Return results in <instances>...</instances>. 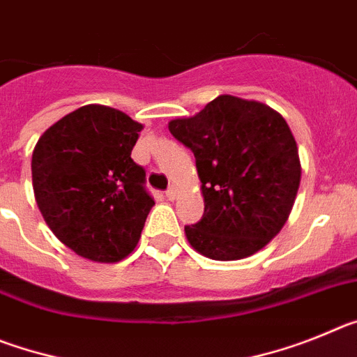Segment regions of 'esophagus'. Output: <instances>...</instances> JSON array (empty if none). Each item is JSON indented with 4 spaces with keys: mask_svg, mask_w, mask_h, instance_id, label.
<instances>
[{
    "mask_svg": "<svg viewBox=\"0 0 357 357\" xmlns=\"http://www.w3.org/2000/svg\"><path fill=\"white\" fill-rule=\"evenodd\" d=\"M166 198H168V200H175V198H176V189L175 188H169L168 191H166Z\"/></svg>",
    "mask_w": 357,
    "mask_h": 357,
    "instance_id": "obj_1",
    "label": "esophagus"
}]
</instances>
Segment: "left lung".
<instances>
[{
    "label": "left lung",
    "instance_id": "left-lung-1",
    "mask_svg": "<svg viewBox=\"0 0 357 357\" xmlns=\"http://www.w3.org/2000/svg\"><path fill=\"white\" fill-rule=\"evenodd\" d=\"M195 153L204 216L185 225L191 247L216 261L248 257L279 234L301 184L295 137L279 112L222 94L193 118L169 121Z\"/></svg>",
    "mask_w": 357,
    "mask_h": 357
}]
</instances>
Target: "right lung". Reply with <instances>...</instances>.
I'll use <instances>...</instances> for the list:
<instances>
[{
    "label": "right lung",
    "instance_id": "add662e5",
    "mask_svg": "<svg viewBox=\"0 0 357 357\" xmlns=\"http://www.w3.org/2000/svg\"><path fill=\"white\" fill-rule=\"evenodd\" d=\"M143 125L125 112L85 105L40 135L31 181L44 222L85 259L116 263L141 238L153 198L130 153Z\"/></svg>",
    "mask_w": 357,
    "mask_h": 357
}]
</instances>
